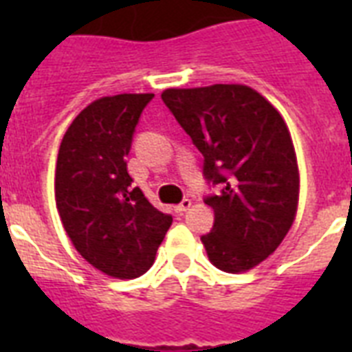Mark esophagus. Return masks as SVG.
Listing matches in <instances>:
<instances>
[{"instance_id":"1","label":"esophagus","mask_w":352,"mask_h":352,"mask_svg":"<svg viewBox=\"0 0 352 352\" xmlns=\"http://www.w3.org/2000/svg\"><path fill=\"white\" fill-rule=\"evenodd\" d=\"M190 208H192V201H190V199H182V203H179L175 206V212L177 214H184V212H188Z\"/></svg>"}]
</instances>
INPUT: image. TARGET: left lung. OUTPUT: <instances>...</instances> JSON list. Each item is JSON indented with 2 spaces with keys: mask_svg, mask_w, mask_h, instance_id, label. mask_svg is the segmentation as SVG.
Masks as SVG:
<instances>
[{
  "mask_svg": "<svg viewBox=\"0 0 352 352\" xmlns=\"http://www.w3.org/2000/svg\"><path fill=\"white\" fill-rule=\"evenodd\" d=\"M162 102L203 153L214 228L201 237L225 272L250 270L283 241L298 210L294 146L270 102L246 85L166 89Z\"/></svg>",
  "mask_w": 352,
  "mask_h": 352,
  "instance_id": "obj_1",
  "label": "left lung"
}]
</instances>
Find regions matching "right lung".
<instances>
[{"instance_id": "obj_1", "label": "right lung", "mask_w": 352, "mask_h": 352, "mask_svg": "<svg viewBox=\"0 0 352 352\" xmlns=\"http://www.w3.org/2000/svg\"><path fill=\"white\" fill-rule=\"evenodd\" d=\"M146 95L104 96L85 107L63 135L56 162V208L74 248L107 276L133 279L155 261L171 226L127 173Z\"/></svg>"}]
</instances>
